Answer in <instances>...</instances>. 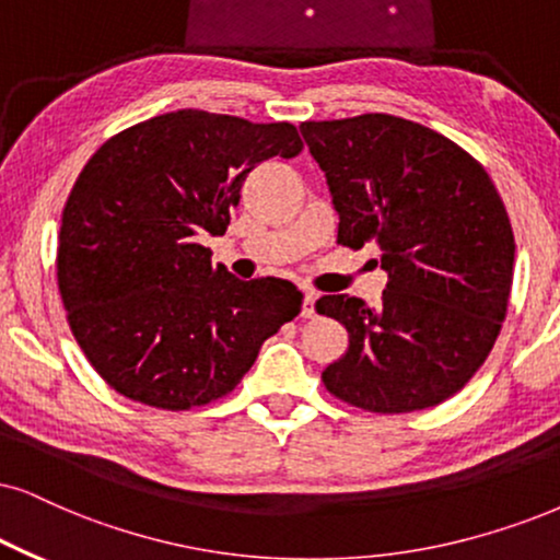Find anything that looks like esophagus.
Segmentation results:
<instances>
[{
  "label": "esophagus",
  "mask_w": 560,
  "mask_h": 560,
  "mask_svg": "<svg viewBox=\"0 0 560 560\" xmlns=\"http://www.w3.org/2000/svg\"><path fill=\"white\" fill-rule=\"evenodd\" d=\"M315 300L317 294L315 292H304V302H302V317H315Z\"/></svg>",
  "instance_id": "34e87169"
}]
</instances>
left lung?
Wrapping results in <instances>:
<instances>
[{
  "label": "left lung",
  "instance_id": "1",
  "mask_svg": "<svg viewBox=\"0 0 560 560\" xmlns=\"http://www.w3.org/2000/svg\"><path fill=\"white\" fill-rule=\"evenodd\" d=\"M300 131L328 180L338 243H374L387 271L380 307L349 294L315 302L349 330L325 387L372 413L439 406L480 370L506 317L514 232L497 186L455 141L387 113Z\"/></svg>",
  "mask_w": 560,
  "mask_h": 560
}]
</instances>
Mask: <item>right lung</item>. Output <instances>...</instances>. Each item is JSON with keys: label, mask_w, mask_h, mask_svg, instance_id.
Here are the masks:
<instances>
[{"label": "right lung", "mask_w": 560, "mask_h": 560, "mask_svg": "<svg viewBox=\"0 0 560 560\" xmlns=\"http://www.w3.org/2000/svg\"><path fill=\"white\" fill-rule=\"evenodd\" d=\"M300 152L287 121L186 108L92 154L63 207L56 279L77 343L113 390L162 410L207 406L300 315L292 281H240L198 243L228 232L258 162Z\"/></svg>", "instance_id": "right-lung-1"}]
</instances>
